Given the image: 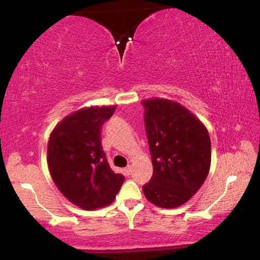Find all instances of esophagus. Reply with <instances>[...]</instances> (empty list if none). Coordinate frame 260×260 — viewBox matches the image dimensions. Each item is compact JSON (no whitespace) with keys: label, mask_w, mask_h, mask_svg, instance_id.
Returning <instances> with one entry per match:
<instances>
[{"label":"esophagus","mask_w":260,"mask_h":260,"mask_svg":"<svg viewBox=\"0 0 260 260\" xmlns=\"http://www.w3.org/2000/svg\"><path fill=\"white\" fill-rule=\"evenodd\" d=\"M131 172H133V168H131V166H127L126 168H124V174H125L126 176L130 175Z\"/></svg>","instance_id":"esophagus-1"}]
</instances>
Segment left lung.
Masks as SVG:
<instances>
[{
  "label": "left lung",
  "instance_id": "obj_1",
  "mask_svg": "<svg viewBox=\"0 0 260 260\" xmlns=\"http://www.w3.org/2000/svg\"><path fill=\"white\" fill-rule=\"evenodd\" d=\"M152 161L145 198L162 208L186 204L205 182L211 167V138L204 124L179 103L142 102Z\"/></svg>",
  "mask_w": 260,
  "mask_h": 260
}]
</instances>
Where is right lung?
Returning a JSON list of instances; mask_svg holds the SVG:
<instances>
[{
  "label": "right lung",
  "instance_id": "1",
  "mask_svg": "<svg viewBox=\"0 0 260 260\" xmlns=\"http://www.w3.org/2000/svg\"><path fill=\"white\" fill-rule=\"evenodd\" d=\"M116 106H92L67 116L48 141L51 176L63 197L80 208L104 207L115 200L125 180L110 168L102 147V126Z\"/></svg>",
  "mask_w": 260,
  "mask_h": 260
}]
</instances>
